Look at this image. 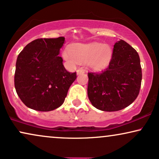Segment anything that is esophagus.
Here are the masks:
<instances>
[{
	"instance_id": "34e87169",
	"label": "esophagus",
	"mask_w": 159,
	"mask_h": 159,
	"mask_svg": "<svg viewBox=\"0 0 159 159\" xmlns=\"http://www.w3.org/2000/svg\"><path fill=\"white\" fill-rule=\"evenodd\" d=\"M76 73L77 74H81L85 73V70L83 69V68H79V69L76 70Z\"/></svg>"
}]
</instances>
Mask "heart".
I'll return each mask as SVG.
<instances>
[{"instance_id": "1", "label": "heart", "mask_w": 159, "mask_h": 159, "mask_svg": "<svg viewBox=\"0 0 159 159\" xmlns=\"http://www.w3.org/2000/svg\"><path fill=\"white\" fill-rule=\"evenodd\" d=\"M112 54V49L107 45L92 43L71 46L70 51H64L62 56L71 66H75L77 62H86L88 67L91 69L102 70L109 65Z\"/></svg>"}]
</instances>
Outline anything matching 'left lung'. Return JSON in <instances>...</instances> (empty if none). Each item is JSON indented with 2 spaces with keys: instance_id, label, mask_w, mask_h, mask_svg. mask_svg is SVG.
<instances>
[{
  "instance_id": "obj_1",
  "label": "left lung",
  "mask_w": 159,
  "mask_h": 159,
  "mask_svg": "<svg viewBox=\"0 0 159 159\" xmlns=\"http://www.w3.org/2000/svg\"><path fill=\"white\" fill-rule=\"evenodd\" d=\"M88 76V96L93 106L109 112L124 109L139 93L142 72L138 52L123 40L117 41L108 67Z\"/></svg>"
}]
</instances>
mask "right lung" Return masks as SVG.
<instances>
[{"label":"right lung","mask_w":159,"mask_h":159,"mask_svg":"<svg viewBox=\"0 0 159 159\" xmlns=\"http://www.w3.org/2000/svg\"><path fill=\"white\" fill-rule=\"evenodd\" d=\"M65 38H40L19 54L15 73L16 92L29 108L50 111L61 106L76 73L67 71L59 56Z\"/></svg>","instance_id":"right-lung-1"}]
</instances>
